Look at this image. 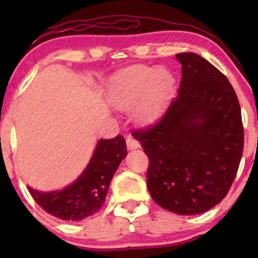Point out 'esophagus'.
<instances>
[{"instance_id": "34e87169", "label": "esophagus", "mask_w": 258, "mask_h": 258, "mask_svg": "<svg viewBox=\"0 0 258 258\" xmlns=\"http://www.w3.org/2000/svg\"><path fill=\"white\" fill-rule=\"evenodd\" d=\"M126 144H127V148H128L130 150H133V149H137L139 147V143L136 139H133L132 137H126Z\"/></svg>"}]
</instances>
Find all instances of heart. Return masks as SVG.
Instances as JSON below:
<instances>
[{
  "label": "heart",
  "instance_id": "obj_1",
  "mask_svg": "<svg viewBox=\"0 0 258 258\" xmlns=\"http://www.w3.org/2000/svg\"><path fill=\"white\" fill-rule=\"evenodd\" d=\"M173 86V76L164 68L138 64L121 70L109 87V100L121 110L136 105V120L148 123L158 116Z\"/></svg>",
  "mask_w": 258,
  "mask_h": 258
}]
</instances>
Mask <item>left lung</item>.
<instances>
[{
    "label": "left lung",
    "mask_w": 258,
    "mask_h": 258,
    "mask_svg": "<svg viewBox=\"0 0 258 258\" xmlns=\"http://www.w3.org/2000/svg\"><path fill=\"white\" fill-rule=\"evenodd\" d=\"M178 96L161 117L132 136L149 159L147 186L167 211L198 215L228 194L240 164L244 127L238 97L217 68L179 53Z\"/></svg>",
    "instance_id": "obj_1"
}]
</instances>
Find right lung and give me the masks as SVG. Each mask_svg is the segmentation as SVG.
Instances as JSON below:
<instances>
[{"mask_svg":"<svg viewBox=\"0 0 258 258\" xmlns=\"http://www.w3.org/2000/svg\"><path fill=\"white\" fill-rule=\"evenodd\" d=\"M126 154V141L121 135L100 139L88 166L73 184L49 193L37 191L30 186L28 189L47 214L64 221H81L99 211L112 176Z\"/></svg>","mask_w":258,"mask_h":258,"instance_id":"right-lung-1","label":"right lung"}]
</instances>
